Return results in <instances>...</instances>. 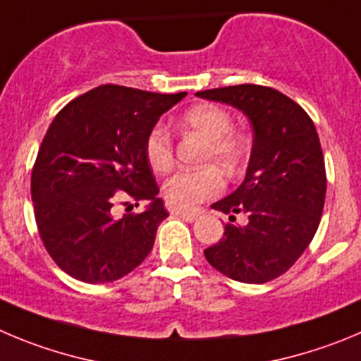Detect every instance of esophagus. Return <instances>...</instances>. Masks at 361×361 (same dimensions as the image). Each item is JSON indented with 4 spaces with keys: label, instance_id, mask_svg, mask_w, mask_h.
Segmentation results:
<instances>
[{
    "label": "esophagus",
    "instance_id": "34e87169",
    "mask_svg": "<svg viewBox=\"0 0 361 361\" xmlns=\"http://www.w3.org/2000/svg\"><path fill=\"white\" fill-rule=\"evenodd\" d=\"M173 215H178V217L185 219L188 222H194L201 214L197 210H178L176 208V210H173Z\"/></svg>",
    "mask_w": 361,
    "mask_h": 361
}]
</instances>
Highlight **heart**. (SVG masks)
<instances>
[{"label":"heart","instance_id":"heart-1","mask_svg":"<svg viewBox=\"0 0 361 361\" xmlns=\"http://www.w3.org/2000/svg\"><path fill=\"white\" fill-rule=\"evenodd\" d=\"M185 130L200 135L207 140L203 161H215L226 171H237L247 158V139L233 131V117L217 104H197L181 117ZM146 160L158 174L169 173L174 164L173 137L169 130L157 124L149 130L144 144ZM224 187L221 171L215 165H207L200 171H180L164 185L167 203L176 208H190L219 196Z\"/></svg>","mask_w":361,"mask_h":361}]
</instances>
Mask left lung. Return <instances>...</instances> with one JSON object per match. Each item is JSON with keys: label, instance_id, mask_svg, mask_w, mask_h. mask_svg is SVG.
Segmentation results:
<instances>
[{"label": "left lung", "instance_id": "8db88e82", "mask_svg": "<svg viewBox=\"0 0 361 361\" xmlns=\"http://www.w3.org/2000/svg\"><path fill=\"white\" fill-rule=\"evenodd\" d=\"M196 96L245 114L252 149L240 187L212 208L230 215L224 237L204 249L208 264L242 283L287 272L312 242L326 200V169L315 124L295 101L271 87L233 85ZM246 217L235 225L234 215Z\"/></svg>", "mask_w": 361, "mask_h": 361}]
</instances>
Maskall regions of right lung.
Here are the masks:
<instances>
[{"label": "right lung", "instance_id": "1", "mask_svg": "<svg viewBox=\"0 0 361 361\" xmlns=\"http://www.w3.org/2000/svg\"><path fill=\"white\" fill-rule=\"evenodd\" d=\"M185 96L101 85L67 103L49 124L32 171L33 212L46 251L74 279L116 281L153 249L169 214L144 144L161 114ZM119 200L146 202L147 210L117 219Z\"/></svg>", "mask_w": 361, "mask_h": 361}]
</instances>
